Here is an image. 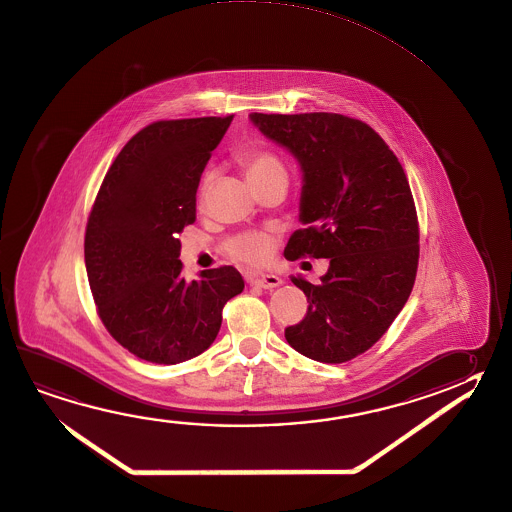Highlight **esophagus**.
<instances>
[{
	"instance_id": "obj_1",
	"label": "esophagus",
	"mask_w": 512,
	"mask_h": 512,
	"mask_svg": "<svg viewBox=\"0 0 512 512\" xmlns=\"http://www.w3.org/2000/svg\"><path fill=\"white\" fill-rule=\"evenodd\" d=\"M248 282L252 286L262 287V289H275V287L282 286V278L277 275H268V273H257L248 278Z\"/></svg>"
}]
</instances>
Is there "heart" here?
<instances>
[{
	"mask_svg": "<svg viewBox=\"0 0 512 512\" xmlns=\"http://www.w3.org/2000/svg\"><path fill=\"white\" fill-rule=\"evenodd\" d=\"M239 160L246 172V178L250 181L260 180V178L275 174V172H286L284 165L278 160L277 154L266 151V149H257V147L244 149ZM208 181H210V176L205 178L203 189H207ZM226 252L230 253L234 259L250 262V264H259L268 259L273 252V241L269 235L262 234V232H246V234L230 239L226 243Z\"/></svg>",
	"mask_w": 512,
	"mask_h": 512,
	"instance_id": "1",
	"label": "heart"
}]
</instances>
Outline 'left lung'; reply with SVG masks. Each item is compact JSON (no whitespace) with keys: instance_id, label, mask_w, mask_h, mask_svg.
<instances>
[{"instance_id":"8db88e82","label":"left lung","mask_w":512,"mask_h":512,"mask_svg":"<svg viewBox=\"0 0 512 512\" xmlns=\"http://www.w3.org/2000/svg\"><path fill=\"white\" fill-rule=\"evenodd\" d=\"M302 171L300 223L286 259H329L320 284L291 275L307 296L286 340L305 358L345 363L370 349L412 293L419 225L401 163L372 127L336 113L250 115Z\"/></svg>"}]
</instances>
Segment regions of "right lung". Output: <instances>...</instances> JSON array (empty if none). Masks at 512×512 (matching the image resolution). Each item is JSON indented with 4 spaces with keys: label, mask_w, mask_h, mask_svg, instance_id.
<instances>
[{
    "label": "right lung",
    "mask_w": 512,
    "mask_h": 512,
    "mask_svg": "<svg viewBox=\"0 0 512 512\" xmlns=\"http://www.w3.org/2000/svg\"><path fill=\"white\" fill-rule=\"evenodd\" d=\"M230 117L162 120L120 151L91 210L84 260L109 334L140 359L176 365L214 343L226 302L244 289L232 266L181 277L178 234L196 221V192Z\"/></svg>",
    "instance_id": "add662e5"
}]
</instances>
